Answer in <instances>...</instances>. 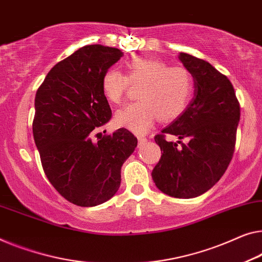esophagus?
Wrapping results in <instances>:
<instances>
[{"label": "esophagus", "mask_w": 262, "mask_h": 262, "mask_svg": "<svg viewBox=\"0 0 262 262\" xmlns=\"http://www.w3.org/2000/svg\"><path fill=\"white\" fill-rule=\"evenodd\" d=\"M138 140H139V144H140V146H141V144H143L144 142L147 141V138H146V136L139 135V136H138Z\"/></svg>", "instance_id": "34e87169"}]
</instances>
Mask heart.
Segmentation results:
<instances>
[{"label":"heart","instance_id":"obj_1","mask_svg":"<svg viewBox=\"0 0 262 262\" xmlns=\"http://www.w3.org/2000/svg\"><path fill=\"white\" fill-rule=\"evenodd\" d=\"M130 85L140 87V101L116 113L115 122L136 134L149 130L158 119L170 122L180 118L193 94V77L188 69L168 67L161 60L144 56L127 62L126 75L108 69L101 80L104 97L114 104L122 103Z\"/></svg>","mask_w":262,"mask_h":262}]
</instances>
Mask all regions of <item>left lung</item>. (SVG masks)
Listing matches in <instances>:
<instances>
[{
	"label": "left lung",
	"mask_w": 262,
	"mask_h": 262,
	"mask_svg": "<svg viewBox=\"0 0 262 262\" xmlns=\"http://www.w3.org/2000/svg\"><path fill=\"white\" fill-rule=\"evenodd\" d=\"M179 58L193 76L194 97L180 118L155 135L162 155L151 178L165 194L190 199L212 188L227 169L235 149L240 103L232 82L209 62L186 53ZM167 135L179 141L167 142Z\"/></svg>",
	"instance_id": "1"
}]
</instances>
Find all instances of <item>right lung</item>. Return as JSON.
Instances as JSON below:
<instances>
[{"instance_id": "1", "label": "right lung", "mask_w": 262, "mask_h": 262, "mask_svg": "<svg viewBox=\"0 0 262 262\" xmlns=\"http://www.w3.org/2000/svg\"><path fill=\"white\" fill-rule=\"evenodd\" d=\"M122 55L118 48L82 47L50 69L35 96L33 134L45 174L76 206H97L114 196L121 167L138 146L126 128L95 135L112 118L101 80Z\"/></svg>"}]
</instances>
